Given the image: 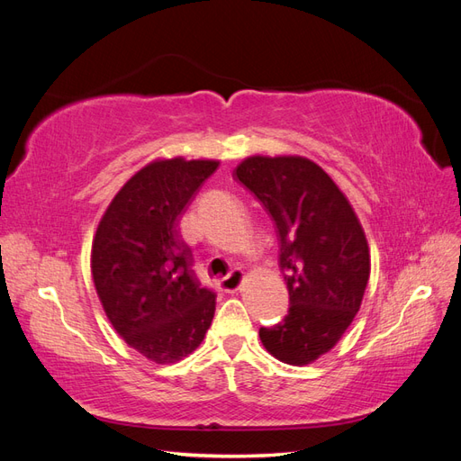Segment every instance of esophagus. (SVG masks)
Wrapping results in <instances>:
<instances>
[{
    "instance_id": "obj_1",
    "label": "esophagus",
    "mask_w": 461,
    "mask_h": 461,
    "mask_svg": "<svg viewBox=\"0 0 461 461\" xmlns=\"http://www.w3.org/2000/svg\"><path fill=\"white\" fill-rule=\"evenodd\" d=\"M242 281H244V271L234 269V271H230V275H227L225 278H221V288L229 292V294H234L236 290H240Z\"/></svg>"
}]
</instances>
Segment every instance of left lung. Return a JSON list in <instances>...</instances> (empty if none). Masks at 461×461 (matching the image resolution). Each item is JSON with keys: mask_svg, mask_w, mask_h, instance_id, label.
Returning <instances> with one entry per match:
<instances>
[{"mask_svg": "<svg viewBox=\"0 0 461 461\" xmlns=\"http://www.w3.org/2000/svg\"><path fill=\"white\" fill-rule=\"evenodd\" d=\"M232 176L275 221L290 296L281 323L259 329L261 344L283 364H313L337 346L364 300L371 273L364 227L334 180L308 158L249 156Z\"/></svg>", "mask_w": 461, "mask_h": 461, "instance_id": "1", "label": "left lung"}]
</instances>
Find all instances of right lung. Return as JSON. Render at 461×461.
Masks as SVG:
<instances>
[{
    "label": "right lung",
    "instance_id": "add662e5",
    "mask_svg": "<svg viewBox=\"0 0 461 461\" xmlns=\"http://www.w3.org/2000/svg\"><path fill=\"white\" fill-rule=\"evenodd\" d=\"M217 159H156L111 200L92 240L90 267L111 325L138 354L175 364L202 344L215 294L200 286L178 215Z\"/></svg>",
    "mask_w": 461,
    "mask_h": 461
}]
</instances>
